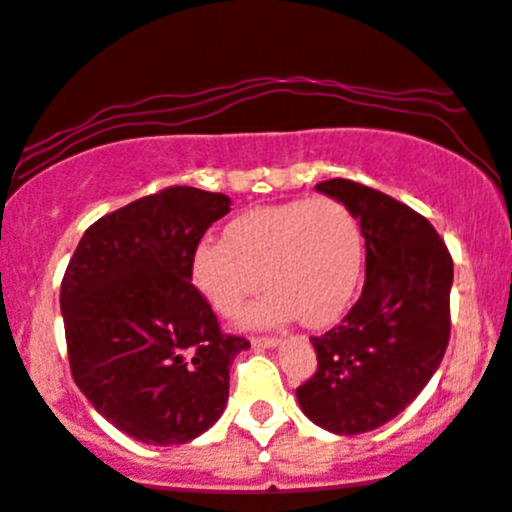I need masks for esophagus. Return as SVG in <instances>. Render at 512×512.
Listing matches in <instances>:
<instances>
[{"label": "esophagus", "mask_w": 512, "mask_h": 512, "mask_svg": "<svg viewBox=\"0 0 512 512\" xmlns=\"http://www.w3.org/2000/svg\"><path fill=\"white\" fill-rule=\"evenodd\" d=\"M279 338H272V335H262V338H252V345L255 347H277L279 345Z\"/></svg>", "instance_id": "1"}]
</instances>
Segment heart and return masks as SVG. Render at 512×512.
Segmentation results:
<instances>
[{
    "label": "heart",
    "instance_id": "obj_1",
    "mask_svg": "<svg viewBox=\"0 0 512 512\" xmlns=\"http://www.w3.org/2000/svg\"><path fill=\"white\" fill-rule=\"evenodd\" d=\"M364 243L355 213L333 196L257 206L226 226V240L206 238L192 255V282L223 318L269 286L247 316L279 325L299 316L320 328L342 316L362 274Z\"/></svg>",
    "mask_w": 512,
    "mask_h": 512
}]
</instances>
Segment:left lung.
Listing matches in <instances>:
<instances>
[{
  "label": "left lung",
  "mask_w": 512,
  "mask_h": 512,
  "mask_svg": "<svg viewBox=\"0 0 512 512\" xmlns=\"http://www.w3.org/2000/svg\"><path fill=\"white\" fill-rule=\"evenodd\" d=\"M364 235V286L340 325L311 338L318 369L296 389L301 411L335 435H359L396 418L425 389L449 342L454 267L432 223L389 194L328 179Z\"/></svg>",
  "instance_id": "obj_1"
}]
</instances>
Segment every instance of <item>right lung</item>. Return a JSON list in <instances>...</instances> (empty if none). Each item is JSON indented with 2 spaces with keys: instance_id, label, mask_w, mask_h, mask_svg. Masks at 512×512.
I'll use <instances>...</instances> for the list:
<instances>
[{
  "instance_id": "right-lung-1",
  "label": "right lung",
  "mask_w": 512,
  "mask_h": 512,
  "mask_svg": "<svg viewBox=\"0 0 512 512\" xmlns=\"http://www.w3.org/2000/svg\"><path fill=\"white\" fill-rule=\"evenodd\" d=\"M230 211L226 194L167 187L84 230L60 284L75 384L114 428L184 445L221 418L230 364L250 342L226 335L192 284V255Z\"/></svg>"
}]
</instances>
